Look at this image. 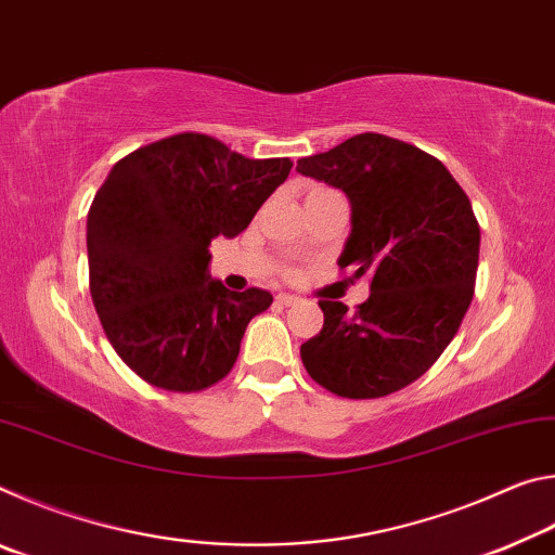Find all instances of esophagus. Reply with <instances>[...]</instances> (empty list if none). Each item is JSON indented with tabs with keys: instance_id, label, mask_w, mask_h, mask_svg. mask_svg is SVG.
<instances>
[{
	"instance_id": "34e87169",
	"label": "esophagus",
	"mask_w": 555,
	"mask_h": 555,
	"mask_svg": "<svg viewBox=\"0 0 555 555\" xmlns=\"http://www.w3.org/2000/svg\"><path fill=\"white\" fill-rule=\"evenodd\" d=\"M276 304L279 306H294V304H298V296H294V294H279L276 296Z\"/></svg>"
}]
</instances>
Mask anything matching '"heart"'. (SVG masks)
Masks as SVG:
<instances>
[{
	"instance_id": "1",
	"label": "heart",
	"mask_w": 555,
	"mask_h": 555,
	"mask_svg": "<svg viewBox=\"0 0 555 555\" xmlns=\"http://www.w3.org/2000/svg\"><path fill=\"white\" fill-rule=\"evenodd\" d=\"M323 191H327V188H311V191H308V195H315V193H323Z\"/></svg>"
}]
</instances>
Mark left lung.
<instances>
[{
    "label": "left lung",
    "mask_w": 555,
    "mask_h": 555,
    "mask_svg": "<svg viewBox=\"0 0 555 555\" xmlns=\"http://www.w3.org/2000/svg\"><path fill=\"white\" fill-rule=\"evenodd\" d=\"M296 171L350 198L337 264L370 276L372 291L354 315L318 300L323 331L300 345V360L337 397H387L416 382L463 323L480 259L473 205L438 158L374 131L300 158Z\"/></svg>",
    "instance_id": "8db88e82"
}]
</instances>
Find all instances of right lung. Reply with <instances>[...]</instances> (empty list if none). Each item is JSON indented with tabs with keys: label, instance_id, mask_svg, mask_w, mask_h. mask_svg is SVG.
I'll list each match as a JSON object with an SVG mask.
<instances>
[{
	"label": "right lung",
	"instance_id": "obj_1",
	"mask_svg": "<svg viewBox=\"0 0 555 555\" xmlns=\"http://www.w3.org/2000/svg\"><path fill=\"white\" fill-rule=\"evenodd\" d=\"M291 166L195 131L112 166L88 212L90 294L107 340L144 382L201 391L232 370L249 321L274 296L212 279L210 242L247 230Z\"/></svg>",
	"mask_w": 555,
	"mask_h": 555
}]
</instances>
